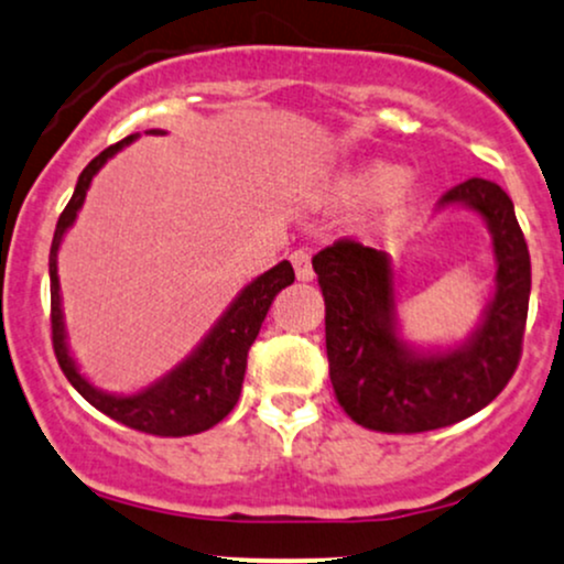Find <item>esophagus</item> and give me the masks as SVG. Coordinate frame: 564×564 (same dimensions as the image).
I'll list each match as a JSON object with an SVG mask.
<instances>
[{
  "mask_svg": "<svg viewBox=\"0 0 564 564\" xmlns=\"http://www.w3.org/2000/svg\"><path fill=\"white\" fill-rule=\"evenodd\" d=\"M291 264H294V270H296V278H300V281H313V260H310V254L304 249H300V251H294V254H291Z\"/></svg>",
  "mask_w": 564,
  "mask_h": 564,
  "instance_id": "obj_1",
  "label": "esophagus"
}]
</instances>
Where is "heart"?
<instances>
[{"mask_svg":"<svg viewBox=\"0 0 564 564\" xmlns=\"http://www.w3.org/2000/svg\"><path fill=\"white\" fill-rule=\"evenodd\" d=\"M326 193L339 204H358V200L379 195L373 225L387 228V225L400 223L405 215H411L413 206L424 198V185L419 177L398 172L387 161H368L355 170L334 174L328 180Z\"/></svg>","mask_w":564,"mask_h":564,"instance_id":"obj_1","label":"heart"}]
</instances>
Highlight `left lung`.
I'll return each mask as SVG.
<instances>
[{
	"label": "left lung",
	"mask_w": 564,
	"mask_h": 564,
	"mask_svg": "<svg viewBox=\"0 0 564 564\" xmlns=\"http://www.w3.org/2000/svg\"><path fill=\"white\" fill-rule=\"evenodd\" d=\"M482 219L494 251V291L480 321L451 345L405 339L398 273L387 251L339 241L313 257L326 300V355L336 400L377 432H426L485 408L520 364L530 302V254L514 204L471 177L440 198Z\"/></svg>",
	"instance_id": "obj_1"
}]
</instances>
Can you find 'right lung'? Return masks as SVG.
Masks as SVG:
<instances>
[{
  "instance_id": "obj_1",
  "label": "right lung",
  "mask_w": 564,
  "mask_h": 564,
  "mask_svg": "<svg viewBox=\"0 0 564 564\" xmlns=\"http://www.w3.org/2000/svg\"><path fill=\"white\" fill-rule=\"evenodd\" d=\"M145 134H164L161 129H148ZM140 134H129L116 145L106 148L100 156H95L84 166L74 187L68 206L63 209L57 228L50 246V300H53V347L57 355L66 379L74 384V390L95 405L97 411L111 416L113 422L132 426V430L148 432V435L161 437H185L198 435V432L209 430L232 411L238 403V394L243 387L246 358L254 345L257 334H260L264 315H268L270 304L278 296V291L294 283V268L291 262H278L268 273L257 275L254 281L246 283L238 291L236 300L228 304L223 315L215 321V326L204 334V339L185 355L172 371L164 377L151 381L142 390L124 394V392H106L95 387L93 381L82 373L76 364L74 352L68 345L66 318H63V296H61V278H57V254L66 232L74 228L76 217H79L84 198H87L89 185H93L95 174L111 161L116 153L132 145Z\"/></svg>"
}]
</instances>
